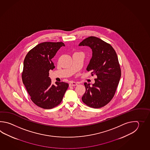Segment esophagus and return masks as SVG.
I'll return each instance as SVG.
<instances>
[{
  "instance_id": "esophagus-1",
  "label": "esophagus",
  "mask_w": 150,
  "mask_h": 150,
  "mask_svg": "<svg viewBox=\"0 0 150 150\" xmlns=\"http://www.w3.org/2000/svg\"><path fill=\"white\" fill-rule=\"evenodd\" d=\"M77 85V83L74 81H71L70 83H69V86H75Z\"/></svg>"
}]
</instances>
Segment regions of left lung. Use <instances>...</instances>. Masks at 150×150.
<instances>
[{
  "label": "left lung",
  "mask_w": 150,
  "mask_h": 150,
  "mask_svg": "<svg viewBox=\"0 0 150 150\" xmlns=\"http://www.w3.org/2000/svg\"><path fill=\"white\" fill-rule=\"evenodd\" d=\"M79 45L92 49V57L86 70L97 76L92 86L84 83L86 91L82 101L90 107L101 108L113 98L121 76L117 56L111 45L95 36L84 39Z\"/></svg>",
  "instance_id": "8db88e82"
}]
</instances>
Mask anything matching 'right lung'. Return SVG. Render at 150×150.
<instances>
[{
  "label": "right lung",
  "mask_w": 150,
  "mask_h": 150,
  "mask_svg": "<svg viewBox=\"0 0 150 150\" xmlns=\"http://www.w3.org/2000/svg\"><path fill=\"white\" fill-rule=\"evenodd\" d=\"M62 46V42H45L36 45L26 54L22 80L32 101L42 108L59 105L69 87L64 82L51 83L49 71L54 68L52 58Z\"/></svg>",
  "instance_id": "1"
}]
</instances>
